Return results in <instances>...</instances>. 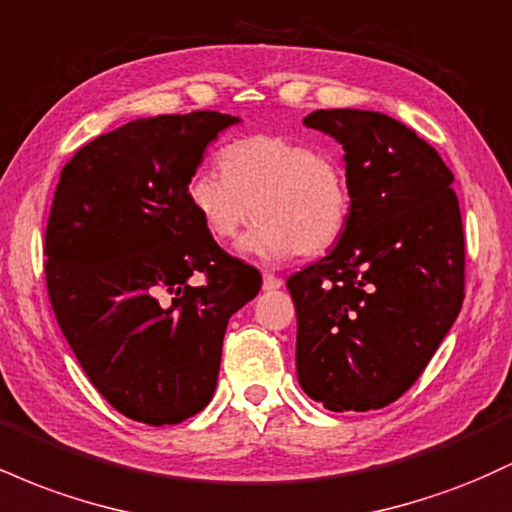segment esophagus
Returning <instances> with one entry per match:
<instances>
[{
	"label": "esophagus",
	"instance_id": "34e87169",
	"mask_svg": "<svg viewBox=\"0 0 512 512\" xmlns=\"http://www.w3.org/2000/svg\"><path fill=\"white\" fill-rule=\"evenodd\" d=\"M281 284H284V281H281L276 274H272V272H264V274H262V289H264V291H276V289H281Z\"/></svg>",
	"mask_w": 512,
	"mask_h": 512
}]
</instances>
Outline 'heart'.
<instances>
[{
  "label": "heart",
  "instance_id": "obj_1",
  "mask_svg": "<svg viewBox=\"0 0 512 512\" xmlns=\"http://www.w3.org/2000/svg\"><path fill=\"white\" fill-rule=\"evenodd\" d=\"M187 204L216 243L240 236L255 211L243 250L267 262L301 252L322 255L342 238L351 214L344 168L317 146L284 134H252L221 151V170L197 168Z\"/></svg>",
  "mask_w": 512,
  "mask_h": 512
}]
</instances>
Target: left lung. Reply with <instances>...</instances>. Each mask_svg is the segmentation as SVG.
Segmentation results:
<instances>
[{
    "instance_id": "8db88e82",
    "label": "left lung",
    "mask_w": 512,
    "mask_h": 512,
    "mask_svg": "<svg viewBox=\"0 0 512 512\" xmlns=\"http://www.w3.org/2000/svg\"><path fill=\"white\" fill-rule=\"evenodd\" d=\"M344 149L351 214L334 250L286 281L303 392L330 411L383 409L416 383L464 301L452 173L431 144L373 110H315Z\"/></svg>"
}]
</instances>
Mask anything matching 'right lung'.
<instances>
[{"label":"right lung","mask_w":512,"mask_h":512,"mask_svg":"<svg viewBox=\"0 0 512 512\" xmlns=\"http://www.w3.org/2000/svg\"><path fill=\"white\" fill-rule=\"evenodd\" d=\"M238 117L195 110L101 134L62 168L45 228V284L93 387L127 419L180 424L209 404L228 317L262 276L228 255L185 185ZM202 273V285L189 276Z\"/></svg>","instance_id":"add662e5"}]
</instances>
